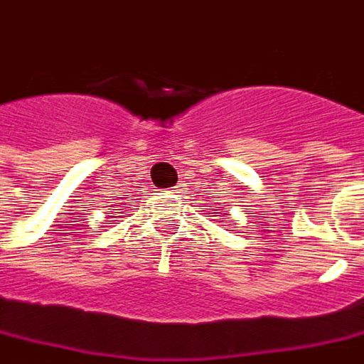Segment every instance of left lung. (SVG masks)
I'll use <instances>...</instances> for the list:
<instances>
[{
  "label": "left lung",
  "instance_id": "1",
  "mask_svg": "<svg viewBox=\"0 0 364 364\" xmlns=\"http://www.w3.org/2000/svg\"><path fill=\"white\" fill-rule=\"evenodd\" d=\"M224 215H225V218H228V215H230V214H228V212H224Z\"/></svg>",
  "mask_w": 364,
  "mask_h": 364
}]
</instances>
